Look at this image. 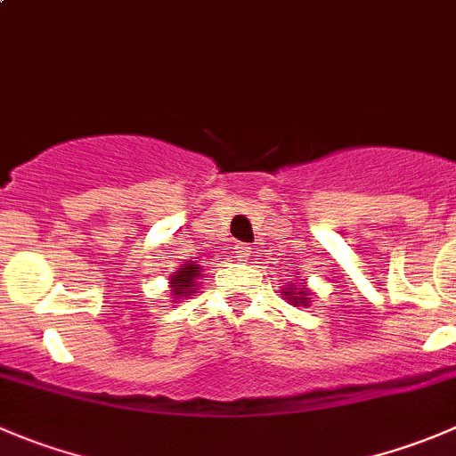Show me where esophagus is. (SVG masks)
Instances as JSON below:
<instances>
[{
    "mask_svg": "<svg viewBox=\"0 0 456 456\" xmlns=\"http://www.w3.org/2000/svg\"><path fill=\"white\" fill-rule=\"evenodd\" d=\"M250 250H253V248H250L248 244H237L232 253H235V257L240 259V262H246V259L250 257Z\"/></svg>",
    "mask_w": 456,
    "mask_h": 456,
    "instance_id": "34e87169",
    "label": "esophagus"
}]
</instances>
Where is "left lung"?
<instances>
[{
	"label": "left lung",
	"instance_id": "left-lung-1",
	"mask_svg": "<svg viewBox=\"0 0 456 456\" xmlns=\"http://www.w3.org/2000/svg\"><path fill=\"white\" fill-rule=\"evenodd\" d=\"M281 296H286V300L290 302V305H296V306H306L311 302V293L309 290L305 289V286H302V289H293V286L289 284V289H284L281 290Z\"/></svg>",
	"mask_w": 456,
	"mask_h": 456
}]
</instances>
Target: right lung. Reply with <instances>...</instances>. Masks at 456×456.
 Returning a JSON list of instances; mask_svg holds the SVG:
<instances>
[{
    "label": "right lung",
    "instance_id": "1",
    "mask_svg": "<svg viewBox=\"0 0 456 456\" xmlns=\"http://www.w3.org/2000/svg\"><path fill=\"white\" fill-rule=\"evenodd\" d=\"M199 277H201V271H199V264H194V262L183 264V266H181L179 271H176L175 275L170 277L172 296H175L176 300H181V297L192 296L194 286H197Z\"/></svg>",
    "mask_w": 456,
    "mask_h": 456
}]
</instances>
